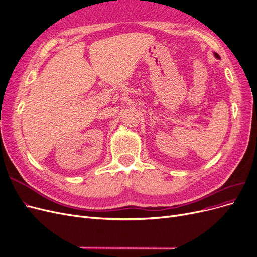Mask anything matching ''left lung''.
<instances>
[{"label":"left lung","instance_id":"1","mask_svg":"<svg viewBox=\"0 0 257 257\" xmlns=\"http://www.w3.org/2000/svg\"><path fill=\"white\" fill-rule=\"evenodd\" d=\"M213 54H214V57H215V58H216V59H220V57H219V55H218V54H217V53H216V52H214V53H213Z\"/></svg>","mask_w":257,"mask_h":257}]
</instances>
